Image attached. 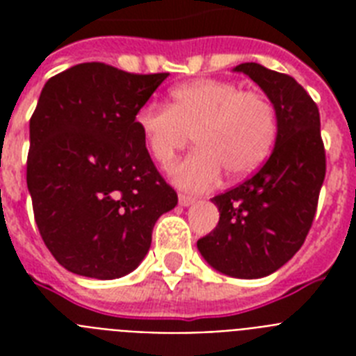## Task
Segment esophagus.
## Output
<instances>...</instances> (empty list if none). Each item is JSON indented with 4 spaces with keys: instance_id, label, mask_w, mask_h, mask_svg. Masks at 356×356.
Masks as SVG:
<instances>
[{
    "instance_id": "1",
    "label": "esophagus",
    "mask_w": 356,
    "mask_h": 356,
    "mask_svg": "<svg viewBox=\"0 0 356 356\" xmlns=\"http://www.w3.org/2000/svg\"><path fill=\"white\" fill-rule=\"evenodd\" d=\"M194 203H195V197H192V195H184V194L179 195V205L181 207H190V205H194Z\"/></svg>"
}]
</instances>
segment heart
I'll return each instance as SVG.
<instances>
[{"mask_svg": "<svg viewBox=\"0 0 356 356\" xmlns=\"http://www.w3.org/2000/svg\"><path fill=\"white\" fill-rule=\"evenodd\" d=\"M172 105H145L134 123L153 161L170 168L188 144L195 147L175 170L173 183L190 192H203L220 181L254 172L270 155L277 134L275 111L259 92H243L233 81L200 79L175 86Z\"/></svg>", "mask_w": 356, "mask_h": 356, "instance_id": "heart-1", "label": "heart"}]
</instances>
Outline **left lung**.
<instances>
[{"instance_id":"obj_1","label":"left lung","mask_w":356,"mask_h":356,"mask_svg":"<svg viewBox=\"0 0 356 356\" xmlns=\"http://www.w3.org/2000/svg\"><path fill=\"white\" fill-rule=\"evenodd\" d=\"M233 72L248 75L273 105L275 147L253 177L212 197L220 222L197 240V249L223 275L260 279L303 245L325 179V149L320 111L298 81L257 63Z\"/></svg>"}]
</instances>
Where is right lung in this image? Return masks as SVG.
I'll use <instances>...</instances> for the list:
<instances>
[{"label": "right lung", "instance_id": "obj_1", "mask_svg": "<svg viewBox=\"0 0 356 356\" xmlns=\"http://www.w3.org/2000/svg\"><path fill=\"white\" fill-rule=\"evenodd\" d=\"M168 75L83 63L42 88L27 188L42 240L72 273L107 281L136 270L156 220L177 205L134 123Z\"/></svg>", "mask_w": 356, "mask_h": 356}]
</instances>
